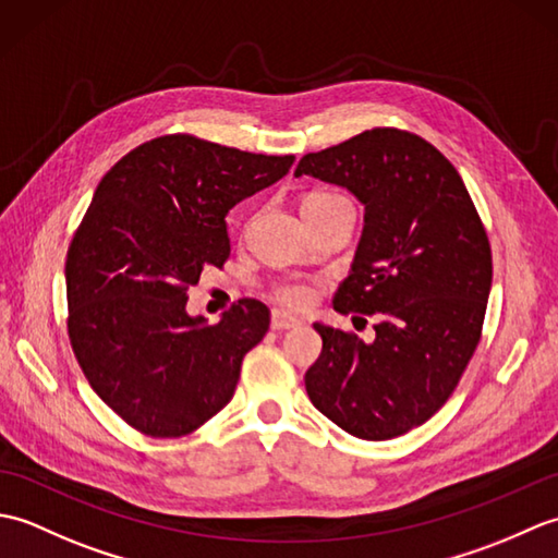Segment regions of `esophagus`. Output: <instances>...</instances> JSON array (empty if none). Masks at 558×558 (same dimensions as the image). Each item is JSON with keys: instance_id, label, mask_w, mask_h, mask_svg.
<instances>
[{"instance_id": "obj_1", "label": "esophagus", "mask_w": 558, "mask_h": 558, "mask_svg": "<svg viewBox=\"0 0 558 558\" xmlns=\"http://www.w3.org/2000/svg\"><path fill=\"white\" fill-rule=\"evenodd\" d=\"M294 326H300L298 318H292L288 314H280V312H272V316H270V328L272 330H290Z\"/></svg>"}]
</instances>
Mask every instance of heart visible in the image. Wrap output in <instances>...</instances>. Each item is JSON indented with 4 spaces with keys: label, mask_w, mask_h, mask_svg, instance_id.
<instances>
[{
    "label": "heart",
    "mask_w": 558,
    "mask_h": 558,
    "mask_svg": "<svg viewBox=\"0 0 558 558\" xmlns=\"http://www.w3.org/2000/svg\"><path fill=\"white\" fill-rule=\"evenodd\" d=\"M340 198L345 196L330 194V192H312L310 196H304L302 208L324 206V204H330V201H340ZM270 298L290 312H304L318 300V282L306 280V278H282L270 286Z\"/></svg>",
    "instance_id": "b5f03b06"
}]
</instances>
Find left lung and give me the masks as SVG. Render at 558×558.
<instances>
[{
	"mask_svg": "<svg viewBox=\"0 0 558 558\" xmlns=\"http://www.w3.org/2000/svg\"><path fill=\"white\" fill-rule=\"evenodd\" d=\"M302 174L364 204L336 310L376 316L374 342L314 324L324 348L304 376L306 393L352 436H402L444 408L480 345L492 290L487 230L450 160L405 129L376 126L306 153L294 170Z\"/></svg>",
	"mask_w": 558,
	"mask_h": 558,
	"instance_id": "8db88e82",
	"label": "left lung"
}]
</instances>
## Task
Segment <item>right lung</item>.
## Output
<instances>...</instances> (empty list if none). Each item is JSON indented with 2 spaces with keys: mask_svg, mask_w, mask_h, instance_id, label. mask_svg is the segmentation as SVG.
<instances>
[{
  "mask_svg": "<svg viewBox=\"0 0 558 558\" xmlns=\"http://www.w3.org/2000/svg\"><path fill=\"white\" fill-rule=\"evenodd\" d=\"M294 156L165 134L102 177L66 252V330L90 388L132 429L180 438L228 405L270 312L240 300L206 326L189 288L230 258L225 216L286 177Z\"/></svg>",
  "mask_w": 558,
  "mask_h": 558,
  "instance_id": "obj_1",
  "label": "right lung"
}]
</instances>
